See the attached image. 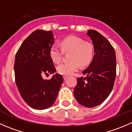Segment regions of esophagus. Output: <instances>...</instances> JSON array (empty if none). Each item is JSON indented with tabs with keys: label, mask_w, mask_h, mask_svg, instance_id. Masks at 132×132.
I'll return each mask as SVG.
<instances>
[{
	"label": "esophagus",
	"mask_w": 132,
	"mask_h": 132,
	"mask_svg": "<svg viewBox=\"0 0 132 132\" xmlns=\"http://www.w3.org/2000/svg\"><path fill=\"white\" fill-rule=\"evenodd\" d=\"M63 78H64V80H66L68 78V77L67 76H64Z\"/></svg>",
	"instance_id": "esophagus-1"
}]
</instances>
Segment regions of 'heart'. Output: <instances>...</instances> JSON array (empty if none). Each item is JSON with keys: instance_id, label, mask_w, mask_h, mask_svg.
<instances>
[{"instance_id": "1", "label": "heart", "mask_w": 132, "mask_h": 132, "mask_svg": "<svg viewBox=\"0 0 132 132\" xmlns=\"http://www.w3.org/2000/svg\"><path fill=\"white\" fill-rule=\"evenodd\" d=\"M61 48L54 45L50 47L49 55L53 62L58 63L62 59V54L70 52V62L61 63L57 66L59 74L64 76L70 75L77 71L78 66H86L90 63L93 56V46L89 43L84 42L82 39L75 36H68L61 42Z\"/></svg>"}]
</instances>
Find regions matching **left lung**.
<instances>
[{
  "instance_id": "1",
  "label": "left lung",
  "mask_w": 132,
  "mask_h": 132,
  "mask_svg": "<svg viewBox=\"0 0 132 132\" xmlns=\"http://www.w3.org/2000/svg\"><path fill=\"white\" fill-rule=\"evenodd\" d=\"M87 36L93 41L94 55L87 68L82 71L86 77L77 78L74 96L86 107L99 105L112 90L116 75V57L114 48L100 33L88 30Z\"/></svg>"
}]
</instances>
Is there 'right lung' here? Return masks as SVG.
I'll return each mask as SVG.
<instances>
[{
	"label": "right lung",
	"mask_w": 132,
	"mask_h": 132,
	"mask_svg": "<svg viewBox=\"0 0 132 132\" xmlns=\"http://www.w3.org/2000/svg\"><path fill=\"white\" fill-rule=\"evenodd\" d=\"M51 30H36L22 43L15 56L14 75L16 86L23 100L37 110L51 107L55 102L63 78L55 73L50 80L44 75L56 71L49 55L54 43Z\"/></svg>",
	"instance_id": "right-lung-1"
}]
</instances>
